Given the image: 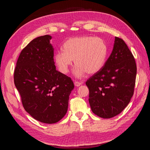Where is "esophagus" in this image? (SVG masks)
Returning <instances> with one entry per match:
<instances>
[{"mask_svg":"<svg viewBox=\"0 0 150 150\" xmlns=\"http://www.w3.org/2000/svg\"><path fill=\"white\" fill-rule=\"evenodd\" d=\"M74 85L76 86V87H78V86H79L82 84V83L78 82V81H74Z\"/></svg>","mask_w":150,"mask_h":150,"instance_id":"1","label":"esophagus"}]
</instances>
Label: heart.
Returning <instances> with one entry per match:
<instances>
[{"mask_svg": "<svg viewBox=\"0 0 150 150\" xmlns=\"http://www.w3.org/2000/svg\"><path fill=\"white\" fill-rule=\"evenodd\" d=\"M62 49L64 52L57 51L54 54L56 64L61 72L67 74L74 60V73L77 78H81L86 72L97 73L105 64L108 55L105 41L90 35L70 38L63 44Z\"/></svg>", "mask_w": 150, "mask_h": 150, "instance_id": "1", "label": "heart"}]
</instances>
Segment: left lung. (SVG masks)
I'll return each mask as SVG.
<instances>
[{
    "instance_id": "left-lung-1",
    "label": "left lung",
    "mask_w": 150,
    "mask_h": 150,
    "mask_svg": "<svg viewBox=\"0 0 150 150\" xmlns=\"http://www.w3.org/2000/svg\"><path fill=\"white\" fill-rule=\"evenodd\" d=\"M137 64L123 40L115 37L110 56L102 69L86 82L92 111L111 118L123 111L134 93Z\"/></svg>"
}]
</instances>
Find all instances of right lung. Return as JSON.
<instances>
[{"label": "right lung", "instance_id": "right-lung-1", "mask_svg": "<svg viewBox=\"0 0 150 150\" xmlns=\"http://www.w3.org/2000/svg\"><path fill=\"white\" fill-rule=\"evenodd\" d=\"M49 35L30 41L21 51L14 71V84L25 110L47 124L60 121L66 114L74 86L71 78L56 69Z\"/></svg>", "mask_w": 150, "mask_h": 150}]
</instances>
